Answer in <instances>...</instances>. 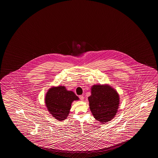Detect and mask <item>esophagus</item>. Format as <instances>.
I'll list each match as a JSON object with an SVG mask.
<instances>
[{
    "instance_id": "esophagus-1",
    "label": "esophagus",
    "mask_w": 158,
    "mask_h": 158,
    "mask_svg": "<svg viewBox=\"0 0 158 158\" xmlns=\"http://www.w3.org/2000/svg\"><path fill=\"white\" fill-rule=\"evenodd\" d=\"M79 98H80L81 100H84V96L83 95H80L79 96Z\"/></svg>"
}]
</instances>
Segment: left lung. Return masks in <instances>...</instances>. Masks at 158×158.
<instances>
[{"instance_id": "obj_1", "label": "left lung", "mask_w": 158, "mask_h": 158, "mask_svg": "<svg viewBox=\"0 0 158 158\" xmlns=\"http://www.w3.org/2000/svg\"><path fill=\"white\" fill-rule=\"evenodd\" d=\"M90 109L98 121H110L116 114L119 105V96L116 91L108 85H94L88 98Z\"/></svg>"}]
</instances>
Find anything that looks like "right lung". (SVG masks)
<instances>
[{
	"instance_id": "right-lung-1",
	"label": "right lung",
	"mask_w": 158,
	"mask_h": 158,
	"mask_svg": "<svg viewBox=\"0 0 158 158\" xmlns=\"http://www.w3.org/2000/svg\"><path fill=\"white\" fill-rule=\"evenodd\" d=\"M78 96L72 91H68L64 86L51 88L47 93L45 103L48 111L56 119L63 121L69 113L71 104L78 100Z\"/></svg>"
}]
</instances>
